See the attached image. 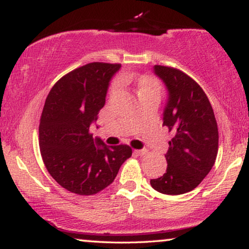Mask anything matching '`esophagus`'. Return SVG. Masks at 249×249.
I'll list each match as a JSON object with an SVG mask.
<instances>
[{"mask_svg":"<svg viewBox=\"0 0 249 249\" xmlns=\"http://www.w3.org/2000/svg\"><path fill=\"white\" fill-rule=\"evenodd\" d=\"M135 153L137 155H141V156H145V155H147V151H146V149H136L135 151Z\"/></svg>","mask_w":249,"mask_h":249,"instance_id":"1","label":"esophagus"}]
</instances>
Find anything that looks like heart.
I'll use <instances>...</instances> for the list:
<instances>
[{
	"label": "heart",
	"instance_id": "1",
	"mask_svg": "<svg viewBox=\"0 0 249 249\" xmlns=\"http://www.w3.org/2000/svg\"><path fill=\"white\" fill-rule=\"evenodd\" d=\"M129 77L124 76V80H128ZM118 88V85H113L112 87V91H114ZM142 90H159L158 84L155 83L154 80L151 79V78H142V79L139 81V91Z\"/></svg>",
	"mask_w": 249,
	"mask_h": 249
}]
</instances>
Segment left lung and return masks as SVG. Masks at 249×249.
I'll list each match as a JSON object with an SVG mask.
<instances>
[{"mask_svg": "<svg viewBox=\"0 0 249 249\" xmlns=\"http://www.w3.org/2000/svg\"><path fill=\"white\" fill-rule=\"evenodd\" d=\"M168 89L163 125L172 134L165 154L168 168L151 186L166 195L195 189L209 175L219 148V131L206 94L193 78L171 67L154 66Z\"/></svg>", "mask_w": 249, "mask_h": 249, "instance_id": "1", "label": "left lung"}]
</instances>
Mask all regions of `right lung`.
Wrapping results in <instances>:
<instances>
[{
	"mask_svg": "<svg viewBox=\"0 0 249 249\" xmlns=\"http://www.w3.org/2000/svg\"><path fill=\"white\" fill-rule=\"evenodd\" d=\"M120 68L118 63H88L63 76L47 95L39 122L40 154L52 178L68 192L100 193L132 154L128 145L107 146L94 139L89 129Z\"/></svg>",
	"mask_w": 249,
	"mask_h": 249,
	"instance_id": "add662e5",
	"label": "right lung"
}]
</instances>
